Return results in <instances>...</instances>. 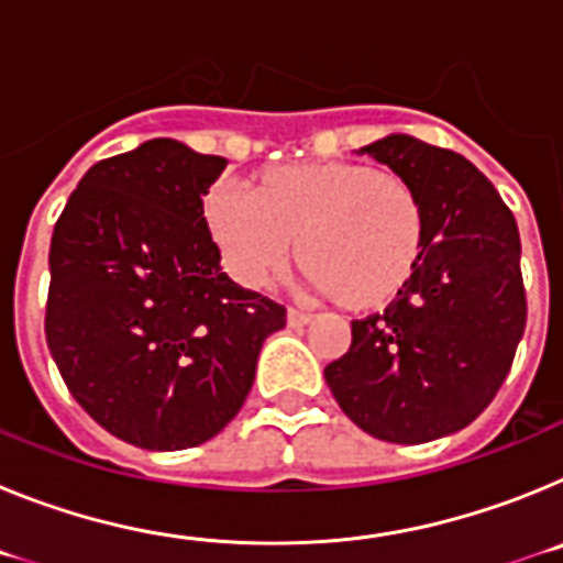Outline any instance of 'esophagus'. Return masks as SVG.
I'll return each mask as SVG.
<instances>
[{
	"label": "esophagus",
	"instance_id": "1",
	"mask_svg": "<svg viewBox=\"0 0 563 563\" xmlns=\"http://www.w3.org/2000/svg\"><path fill=\"white\" fill-rule=\"evenodd\" d=\"M310 321H312L310 312L296 310V307H290V310H287V324H290V327H307Z\"/></svg>",
	"mask_w": 563,
	"mask_h": 563
}]
</instances>
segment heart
I'll return each instance as SVG.
<instances>
[{
	"instance_id": "b5f03b06",
	"label": "heart",
	"mask_w": 563,
	"mask_h": 563,
	"mask_svg": "<svg viewBox=\"0 0 563 563\" xmlns=\"http://www.w3.org/2000/svg\"><path fill=\"white\" fill-rule=\"evenodd\" d=\"M208 233L239 285L262 287L292 256L307 285L350 312H377L409 287L429 213L395 172L357 161L285 163L253 174L251 194L217 186L202 202Z\"/></svg>"
}]
</instances>
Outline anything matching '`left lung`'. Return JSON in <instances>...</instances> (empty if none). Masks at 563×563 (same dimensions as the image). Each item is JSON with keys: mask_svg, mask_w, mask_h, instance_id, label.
<instances>
[{"mask_svg": "<svg viewBox=\"0 0 563 563\" xmlns=\"http://www.w3.org/2000/svg\"><path fill=\"white\" fill-rule=\"evenodd\" d=\"M420 191L426 251L395 305L352 321L350 352L324 369L357 429L417 445L465 429L490 406L525 335L514 213L462 154L411 134L363 146Z\"/></svg>", "mask_w": 563, "mask_h": 563, "instance_id": "8db88e82", "label": "left lung"}]
</instances>
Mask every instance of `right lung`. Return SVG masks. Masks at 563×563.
I'll return each instance as SVG.
<instances>
[{"mask_svg": "<svg viewBox=\"0 0 563 563\" xmlns=\"http://www.w3.org/2000/svg\"><path fill=\"white\" fill-rule=\"evenodd\" d=\"M225 166L154 137L89 168L53 231L49 355L81 409L137 449L220 434L287 321L220 267L202 197Z\"/></svg>", "mask_w": 563, "mask_h": 563, "instance_id": "right-lung-1", "label": "right lung"}]
</instances>
